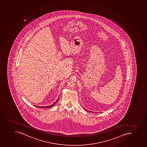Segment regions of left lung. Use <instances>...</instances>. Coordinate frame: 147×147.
<instances>
[{"label":"left lung","instance_id":"1","mask_svg":"<svg viewBox=\"0 0 147 147\" xmlns=\"http://www.w3.org/2000/svg\"><path fill=\"white\" fill-rule=\"evenodd\" d=\"M86 111H87V110H86Z\"/></svg>","mask_w":147,"mask_h":147}]
</instances>
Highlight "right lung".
I'll list each match as a JSON object with an SVG mask.
<instances>
[{
  "label": "right lung",
  "mask_w": 147,
  "mask_h": 147,
  "mask_svg": "<svg viewBox=\"0 0 147 147\" xmlns=\"http://www.w3.org/2000/svg\"><path fill=\"white\" fill-rule=\"evenodd\" d=\"M58 99H59V98H58ZM58 99H57V100L56 101V102H55L52 105H51V106H47V107H38V106H36L38 107H39V108H50V107H51L53 106L55 104L56 102H57V101L58 100Z\"/></svg>",
  "instance_id": "right-lung-1"
}]
</instances>
